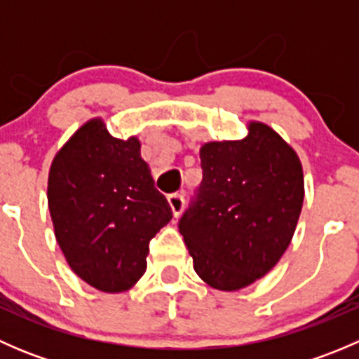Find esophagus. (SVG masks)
I'll return each mask as SVG.
<instances>
[{
  "mask_svg": "<svg viewBox=\"0 0 359 359\" xmlns=\"http://www.w3.org/2000/svg\"><path fill=\"white\" fill-rule=\"evenodd\" d=\"M168 205H170V208H172L173 215H175V217L179 215V213L182 212L184 205H186V200H184V194L182 193L170 194V196H168Z\"/></svg>",
  "mask_w": 359,
  "mask_h": 359,
  "instance_id": "esophagus-1",
  "label": "esophagus"
}]
</instances>
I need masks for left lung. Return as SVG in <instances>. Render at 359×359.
<instances>
[{"label": "left lung", "instance_id": "left-lung-1", "mask_svg": "<svg viewBox=\"0 0 359 359\" xmlns=\"http://www.w3.org/2000/svg\"><path fill=\"white\" fill-rule=\"evenodd\" d=\"M247 139L201 147L203 179L179 219L194 271L217 290L262 278L290 245L304 201L295 151L262 123Z\"/></svg>", "mask_w": 359, "mask_h": 359}]
</instances>
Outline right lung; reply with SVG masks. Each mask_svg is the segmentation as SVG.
<instances>
[{"label":"right lung","instance_id":"add662e5","mask_svg":"<svg viewBox=\"0 0 359 359\" xmlns=\"http://www.w3.org/2000/svg\"><path fill=\"white\" fill-rule=\"evenodd\" d=\"M48 208L72 271L109 293L140 280L151 240L173 217L139 140L114 139L99 119L81 126L53 159Z\"/></svg>","mask_w":359,"mask_h":359}]
</instances>
